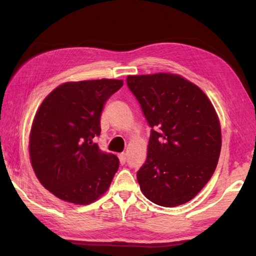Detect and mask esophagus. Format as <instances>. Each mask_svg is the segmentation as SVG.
Instances as JSON below:
<instances>
[{"label":"esophagus","mask_w":256,"mask_h":256,"mask_svg":"<svg viewBox=\"0 0 256 256\" xmlns=\"http://www.w3.org/2000/svg\"><path fill=\"white\" fill-rule=\"evenodd\" d=\"M118 158H120V162H121L122 165H124L125 162H126V154L121 153L118 155Z\"/></svg>","instance_id":"esophagus-1"}]
</instances>
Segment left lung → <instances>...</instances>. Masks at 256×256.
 Returning <instances> with one entry per match:
<instances>
[{
  "mask_svg": "<svg viewBox=\"0 0 256 256\" xmlns=\"http://www.w3.org/2000/svg\"><path fill=\"white\" fill-rule=\"evenodd\" d=\"M126 84L150 126L148 157L136 174L140 190L158 206L186 204L218 164L221 130L214 108L180 76H128Z\"/></svg>",
  "mask_w": 256,
  "mask_h": 256,
  "instance_id": "1",
  "label": "left lung"
}]
</instances>
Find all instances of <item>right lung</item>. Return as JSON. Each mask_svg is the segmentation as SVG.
<instances>
[{
  "mask_svg": "<svg viewBox=\"0 0 256 256\" xmlns=\"http://www.w3.org/2000/svg\"><path fill=\"white\" fill-rule=\"evenodd\" d=\"M122 86L116 79L67 82L38 108L30 138L32 166L42 186L59 199L89 204L110 186L120 162L94 140L100 136L106 102Z\"/></svg>",
  "mask_w": 256,
  "mask_h": 256,
  "instance_id": "1",
  "label": "right lung"
}]
</instances>
